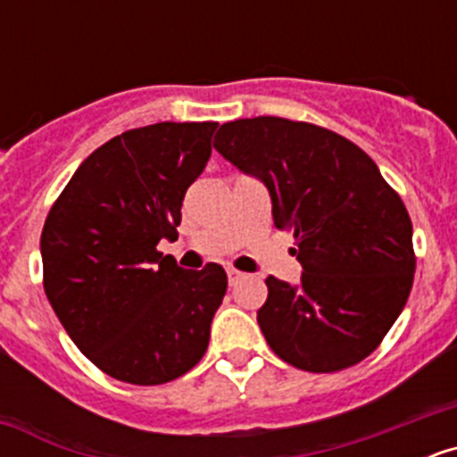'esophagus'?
<instances>
[{
	"mask_svg": "<svg viewBox=\"0 0 457 457\" xmlns=\"http://www.w3.org/2000/svg\"><path fill=\"white\" fill-rule=\"evenodd\" d=\"M226 274H228V284H237L242 278V272H237L236 268H228L226 270Z\"/></svg>",
	"mask_w": 457,
	"mask_h": 457,
	"instance_id": "34e87169",
	"label": "esophagus"
}]
</instances>
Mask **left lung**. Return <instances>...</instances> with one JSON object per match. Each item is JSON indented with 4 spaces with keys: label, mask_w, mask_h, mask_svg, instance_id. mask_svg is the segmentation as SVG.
Masks as SVG:
<instances>
[{
    "label": "left lung",
    "mask_w": 457,
    "mask_h": 457,
    "mask_svg": "<svg viewBox=\"0 0 457 457\" xmlns=\"http://www.w3.org/2000/svg\"><path fill=\"white\" fill-rule=\"evenodd\" d=\"M215 148L263 180L277 228L293 233L304 272L268 277L258 325L278 359L309 373L350 369L378 348L410 297L411 220L357 144L278 116L224 123Z\"/></svg>",
    "instance_id": "left-lung-1"
}]
</instances>
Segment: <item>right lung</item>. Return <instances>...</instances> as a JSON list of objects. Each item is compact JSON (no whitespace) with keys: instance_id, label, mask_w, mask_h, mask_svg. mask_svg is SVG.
I'll use <instances>...</instances> for the list:
<instances>
[{"instance_id":"right-lung-1","label":"right lung","mask_w":457,"mask_h":457,"mask_svg":"<svg viewBox=\"0 0 457 457\" xmlns=\"http://www.w3.org/2000/svg\"><path fill=\"white\" fill-rule=\"evenodd\" d=\"M217 125L164 120L109 139L47 212L43 288L72 343L109 378L164 385L208 350L224 268L183 270L157 242L179 237L185 192L205 169Z\"/></svg>"}]
</instances>
